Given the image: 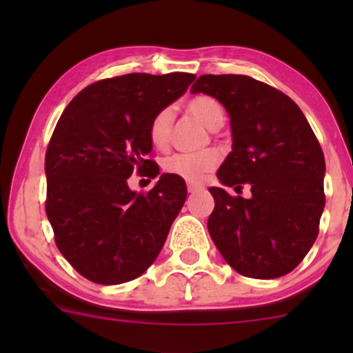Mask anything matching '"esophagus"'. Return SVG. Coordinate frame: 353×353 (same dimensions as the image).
Masks as SVG:
<instances>
[{
    "label": "esophagus",
    "mask_w": 353,
    "mask_h": 353,
    "mask_svg": "<svg viewBox=\"0 0 353 353\" xmlns=\"http://www.w3.org/2000/svg\"><path fill=\"white\" fill-rule=\"evenodd\" d=\"M202 189H204V185H202V184H194V182H189V184H188V190H189V192H197V190H202Z\"/></svg>",
    "instance_id": "obj_1"
}]
</instances>
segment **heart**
<instances>
[{"mask_svg": "<svg viewBox=\"0 0 353 353\" xmlns=\"http://www.w3.org/2000/svg\"><path fill=\"white\" fill-rule=\"evenodd\" d=\"M189 112L196 119H199L210 131H217L225 123L224 109L216 99L208 96H199L189 101ZM172 129L171 109H163L152 117L149 123V141L154 148L164 149L169 144ZM219 164V154L214 149H205L199 152H176L165 157L163 168L168 174L181 177L188 182H199Z\"/></svg>", "mask_w": 353, "mask_h": 353, "instance_id": "heart-1", "label": "heart"}]
</instances>
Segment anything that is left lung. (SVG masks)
Returning a JSON list of instances; mask_svg holds the SVG:
<instances>
[{
  "instance_id": "1",
  "label": "left lung",
  "mask_w": 353,
  "mask_h": 353,
  "mask_svg": "<svg viewBox=\"0 0 353 353\" xmlns=\"http://www.w3.org/2000/svg\"><path fill=\"white\" fill-rule=\"evenodd\" d=\"M190 92L216 98L230 117L232 151L209 188L208 229L225 262L252 279L292 272L319 236L325 159L301 108L269 84L241 74H204ZM251 185L249 200L224 187Z\"/></svg>"
}]
</instances>
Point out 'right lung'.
Returning <instances> with one entry per match:
<instances>
[{
  "label": "right lung",
  "mask_w": 353,
  "mask_h": 353,
  "mask_svg": "<svg viewBox=\"0 0 353 353\" xmlns=\"http://www.w3.org/2000/svg\"><path fill=\"white\" fill-rule=\"evenodd\" d=\"M194 79L189 72L103 79L61 114L44 159L46 214L59 252L91 282L132 281L163 249L188 197L184 179L161 174L148 194L131 191L127 181L132 172L161 173L148 159L149 123Z\"/></svg>",
  "instance_id": "right-lung-1"
}]
</instances>
